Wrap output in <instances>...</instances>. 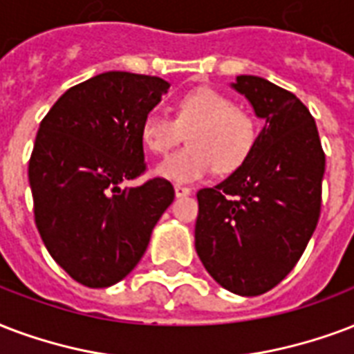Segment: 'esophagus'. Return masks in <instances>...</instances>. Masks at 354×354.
Masks as SVG:
<instances>
[{
    "label": "esophagus",
    "instance_id": "1",
    "mask_svg": "<svg viewBox=\"0 0 354 354\" xmlns=\"http://www.w3.org/2000/svg\"><path fill=\"white\" fill-rule=\"evenodd\" d=\"M174 193H176V196H187L191 195V189L185 187V185H174Z\"/></svg>",
    "mask_w": 354,
    "mask_h": 354
}]
</instances>
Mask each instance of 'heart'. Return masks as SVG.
<instances>
[{
  "mask_svg": "<svg viewBox=\"0 0 354 354\" xmlns=\"http://www.w3.org/2000/svg\"><path fill=\"white\" fill-rule=\"evenodd\" d=\"M187 135V147L158 167V174L174 182H195L217 169L232 172L249 159L256 142V120L230 96L202 87L183 94L174 118L148 113L141 124L145 147L165 156Z\"/></svg>",
  "mask_w": 354,
  "mask_h": 354,
  "instance_id": "heart-1",
  "label": "heart"
}]
</instances>
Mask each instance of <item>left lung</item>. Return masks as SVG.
Wrapping results in <instances>:
<instances>
[{"mask_svg":"<svg viewBox=\"0 0 354 354\" xmlns=\"http://www.w3.org/2000/svg\"><path fill=\"white\" fill-rule=\"evenodd\" d=\"M266 120L249 159L196 193V254L223 288L261 295L303 256L321 213L325 152L308 107L258 75L232 85Z\"/></svg>","mask_w":354,"mask_h":354,"instance_id":"1","label":"left lung"}]
</instances>
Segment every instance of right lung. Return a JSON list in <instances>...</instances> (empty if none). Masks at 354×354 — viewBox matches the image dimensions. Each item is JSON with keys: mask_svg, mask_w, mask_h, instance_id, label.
<instances>
[{"mask_svg": "<svg viewBox=\"0 0 354 354\" xmlns=\"http://www.w3.org/2000/svg\"><path fill=\"white\" fill-rule=\"evenodd\" d=\"M169 83L104 72L68 88L40 122L29 159L39 234L51 258L80 284H117L145 254L174 201L165 178L120 183L147 171L141 124Z\"/></svg>", "mask_w": 354, "mask_h": 354, "instance_id": "1", "label": "right lung"}]
</instances>
